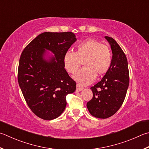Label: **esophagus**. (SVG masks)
Instances as JSON below:
<instances>
[{"instance_id": "34e87169", "label": "esophagus", "mask_w": 149, "mask_h": 149, "mask_svg": "<svg viewBox=\"0 0 149 149\" xmlns=\"http://www.w3.org/2000/svg\"><path fill=\"white\" fill-rule=\"evenodd\" d=\"M83 89H84L83 87L80 86L79 85V84H77V89H76V91H77V92H79V91H82Z\"/></svg>"}]
</instances>
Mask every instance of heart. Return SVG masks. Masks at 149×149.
I'll return each instance as SVG.
<instances>
[{
  "label": "heart",
  "instance_id": "b5f03b06",
  "mask_svg": "<svg viewBox=\"0 0 149 149\" xmlns=\"http://www.w3.org/2000/svg\"><path fill=\"white\" fill-rule=\"evenodd\" d=\"M111 53L105 45L95 39L89 38L78 44L75 52L67 51L63 58V65L70 74L77 72L83 61L82 69L73 76L74 80L81 86L92 83L96 75L106 74L111 64Z\"/></svg>",
  "mask_w": 149,
  "mask_h": 149
}]
</instances>
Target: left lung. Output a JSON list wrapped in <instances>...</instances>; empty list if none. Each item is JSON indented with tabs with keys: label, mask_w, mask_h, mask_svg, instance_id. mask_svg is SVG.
Segmentation results:
<instances>
[{
	"label": "left lung",
	"mask_w": 149,
	"mask_h": 149,
	"mask_svg": "<svg viewBox=\"0 0 149 149\" xmlns=\"http://www.w3.org/2000/svg\"><path fill=\"white\" fill-rule=\"evenodd\" d=\"M112 51L111 64L100 82L91 88L93 96L87 103L93 116L106 119L119 110L129 85V71L126 55L116 40L105 36Z\"/></svg>",
	"instance_id": "8db88e82"
}]
</instances>
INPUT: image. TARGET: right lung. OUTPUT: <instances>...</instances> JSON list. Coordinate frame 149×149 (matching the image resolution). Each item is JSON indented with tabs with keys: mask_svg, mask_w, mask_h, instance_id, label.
<instances>
[{
	"mask_svg": "<svg viewBox=\"0 0 149 149\" xmlns=\"http://www.w3.org/2000/svg\"><path fill=\"white\" fill-rule=\"evenodd\" d=\"M77 41L72 32H43L25 47L18 67V82L31 110L44 120L63 113L66 95L76 90V82L64 68L65 53ZM46 49L54 57L47 59Z\"/></svg>",
	"mask_w": 149,
	"mask_h": 149,
	"instance_id": "add662e5",
	"label": "right lung"
}]
</instances>
